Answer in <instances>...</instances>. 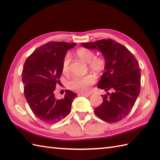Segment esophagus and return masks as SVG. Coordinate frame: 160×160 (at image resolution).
Here are the masks:
<instances>
[{
  "label": "esophagus",
  "instance_id": "34e87169",
  "mask_svg": "<svg viewBox=\"0 0 160 160\" xmlns=\"http://www.w3.org/2000/svg\"><path fill=\"white\" fill-rule=\"evenodd\" d=\"M78 96H85V97H88L91 96V93H78Z\"/></svg>",
  "mask_w": 160,
  "mask_h": 160
}]
</instances>
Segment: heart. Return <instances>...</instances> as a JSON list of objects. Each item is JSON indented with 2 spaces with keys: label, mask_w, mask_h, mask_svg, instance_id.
Listing matches in <instances>:
<instances>
[{
  "label": "heart",
  "mask_w": 160,
  "mask_h": 160,
  "mask_svg": "<svg viewBox=\"0 0 160 160\" xmlns=\"http://www.w3.org/2000/svg\"><path fill=\"white\" fill-rule=\"evenodd\" d=\"M76 55L85 61L89 64V69L96 73H101L106 67V60L103 57L96 56L93 51L87 48H80L76 50ZM70 55L66 54L64 56L62 63V70L64 73H68L69 71ZM96 79L93 75H87L83 77H74L67 83L69 89L77 92L87 93L91 90V87L96 82Z\"/></svg>",
  "instance_id": "obj_1"
}]
</instances>
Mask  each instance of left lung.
<instances>
[{
	"instance_id": "8db88e82",
	"label": "left lung",
	"mask_w": 160,
	"mask_h": 160,
	"mask_svg": "<svg viewBox=\"0 0 160 160\" xmlns=\"http://www.w3.org/2000/svg\"><path fill=\"white\" fill-rule=\"evenodd\" d=\"M98 49L106 60V67L98 87L106 91L103 102L95 109L101 120L115 123L126 118L133 107L140 92V69L137 59L124 45L111 38L82 44Z\"/></svg>"
}]
</instances>
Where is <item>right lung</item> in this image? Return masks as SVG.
Listing matches in <instances>:
<instances>
[{
	"label": "right lung",
	"instance_id": "add662e5",
	"mask_svg": "<svg viewBox=\"0 0 160 160\" xmlns=\"http://www.w3.org/2000/svg\"><path fill=\"white\" fill-rule=\"evenodd\" d=\"M76 43L49 42L35 49L24 64L22 80L24 94L33 113L44 123L56 124L70 113L77 95L67 90L62 99L53 91L60 84L62 63L68 49Z\"/></svg>",
	"mask_w": 160,
	"mask_h": 160
}]
</instances>
